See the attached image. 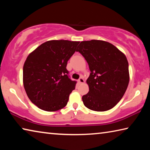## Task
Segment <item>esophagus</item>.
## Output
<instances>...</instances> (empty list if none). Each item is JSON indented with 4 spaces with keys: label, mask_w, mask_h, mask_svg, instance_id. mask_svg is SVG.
Wrapping results in <instances>:
<instances>
[{
    "label": "esophagus",
    "mask_w": 150,
    "mask_h": 150,
    "mask_svg": "<svg viewBox=\"0 0 150 150\" xmlns=\"http://www.w3.org/2000/svg\"><path fill=\"white\" fill-rule=\"evenodd\" d=\"M84 82H85V81H84V79H83V78L81 77V78L79 79V80H78V83H79V84H81V83H83Z\"/></svg>",
    "instance_id": "obj_1"
}]
</instances>
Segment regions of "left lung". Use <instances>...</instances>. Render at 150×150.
Segmentation results:
<instances>
[{"mask_svg": "<svg viewBox=\"0 0 150 150\" xmlns=\"http://www.w3.org/2000/svg\"><path fill=\"white\" fill-rule=\"evenodd\" d=\"M77 52L91 71L87 80L89 91L82 97L84 105L98 112L112 108L122 98L130 80L125 55L110 43L96 40L81 42Z\"/></svg>", "mask_w": 150, "mask_h": 150, "instance_id": "8db88e82", "label": "left lung"}]
</instances>
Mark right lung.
Listing matches in <instances>:
<instances>
[{
    "label": "right lung",
    "instance_id": "obj_1",
    "mask_svg": "<svg viewBox=\"0 0 150 150\" xmlns=\"http://www.w3.org/2000/svg\"><path fill=\"white\" fill-rule=\"evenodd\" d=\"M79 42L50 40L30 53L23 67L24 89L31 102L48 112L67 105L77 82L68 76V60Z\"/></svg>",
    "mask_w": 150,
    "mask_h": 150
}]
</instances>
